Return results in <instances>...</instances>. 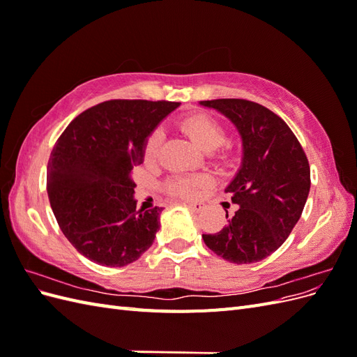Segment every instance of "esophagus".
Returning a JSON list of instances; mask_svg holds the SVG:
<instances>
[{
    "label": "esophagus",
    "mask_w": 357,
    "mask_h": 357,
    "mask_svg": "<svg viewBox=\"0 0 357 357\" xmlns=\"http://www.w3.org/2000/svg\"><path fill=\"white\" fill-rule=\"evenodd\" d=\"M188 207H189L192 211L199 213V211L204 210V202H188Z\"/></svg>",
    "instance_id": "obj_1"
}]
</instances>
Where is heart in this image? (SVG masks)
Segmentation results:
<instances>
[{"label":"heart","mask_w":357,"mask_h":357,"mask_svg":"<svg viewBox=\"0 0 357 357\" xmlns=\"http://www.w3.org/2000/svg\"><path fill=\"white\" fill-rule=\"evenodd\" d=\"M178 126L183 132H186L193 142L198 143L202 149L211 150L214 158L219 160H228L231 158V146L223 142L226 135V129L223 123L208 113H192L178 119ZM164 142V132L162 129H155L149 135L144 144V160L155 162L159 156L160 146ZM210 177L201 176H177L167 181V192L172 197L190 198L195 197L197 192L207 186Z\"/></svg>","instance_id":"obj_1"}]
</instances>
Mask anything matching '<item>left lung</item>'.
<instances>
[{
    "label": "left lung",
    "mask_w": 357,
    "mask_h": 357,
    "mask_svg": "<svg viewBox=\"0 0 357 357\" xmlns=\"http://www.w3.org/2000/svg\"><path fill=\"white\" fill-rule=\"evenodd\" d=\"M199 104L231 119L243 138L241 167L225 189L240 207L222 231L202 234L204 243L228 262H259L287 240L304 210L311 185L307 155L283 119L261 104Z\"/></svg>",
    "instance_id": "obj_1"
}]
</instances>
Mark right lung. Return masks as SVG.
<instances>
[{
	"label": "right lung",
	"mask_w": 357,
	"mask_h": 357,
	"mask_svg": "<svg viewBox=\"0 0 357 357\" xmlns=\"http://www.w3.org/2000/svg\"><path fill=\"white\" fill-rule=\"evenodd\" d=\"M180 102L110 100L80 113L47 164V195L62 234L102 266L135 262L153 244L160 207L137 210L134 167L162 119Z\"/></svg>",
	"instance_id": "1"
}]
</instances>
